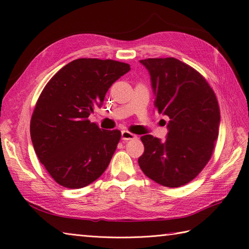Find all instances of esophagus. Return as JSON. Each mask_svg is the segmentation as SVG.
I'll list each match as a JSON object with an SVG mask.
<instances>
[{
	"instance_id": "obj_1",
	"label": "esophagus",
	"mask_w": 249,
	"mask_h": 249,
	"mask_svg": "<svg viewBox=\"0 0 249 249\" xmlns=\"http://www.w3.org/2000/svg\"><path fill=\"white\" fill-rule=\"evenodd\" d=\"M122 139L123 140H133V139H137V136L129 131H123L122 132Z\"/></svg>"
}]
</instances>
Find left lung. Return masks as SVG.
<instances>
[{
  "label": "left lung",
  "instance_id": "1",
  "mask_svg": "<svg viewBox=\"0 0 249 249\" xmlns=\"http://www.w3.org/2000/svg\"><path fill=\"white\" fill-rule=\"evenodd\" d=\"M149 71L155 108L169 117L165 141L144 135L138 159L144 175L165 187L184 186L196 178L213 155L220 109L208 81L176 58L140 60Z\"/></svg>",
  "mask_w": 249,
  "mask_h": 249
}]
</instances>
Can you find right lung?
<instances>
[{
  "instance_id": "obj_1",
  "label": "right lung",
  "mask_w": 249,
  "mask_h": 249,
  "mask_svg": "<svg viewBox=\"0 0 249 249\" xmlns=\"http://www.w3.org/2000/svg\"><path fill=\"white\" fill-rule=\"evenodd\" d=\"M131 70L111 59L80 58L48 82L30 123L35 153L55 182L70 189L86 187L107 169L122 137L88 119L108 89Z\"/></svg>"
}]
</instances>
